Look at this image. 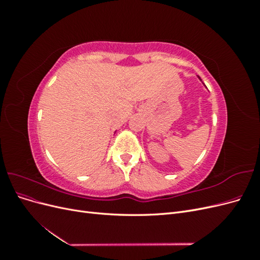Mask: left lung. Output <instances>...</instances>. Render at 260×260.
Wrapping results in <instances>:
<instances>
[{"instance_id": "left-lung-1", "label": "left lung", "mask_w": 260, "mask_h": 260, "mask_svg": "<svg viewBox=\"0 0 260 260\" xmlns=\"http://www.w3.org/2000/svg\"><path fill=\"white\" fill-rule=\"evenodd\" d=\"M198 78H199V79H200V80H201V81H202V79H201V78H200V77H199V76H198ZM203 84H204V83H203Z\"/></svg>"}]
</instances>
